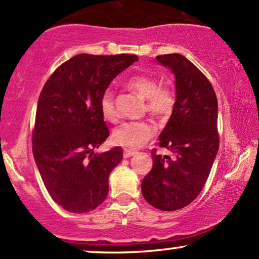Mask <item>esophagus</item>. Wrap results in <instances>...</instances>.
<instances>
[{
    "instance_id": "esophagus-1",
    "label": "esophagus",
    "mask_w": 259,
    "mask_h": 259,
    "mask_svg": "<svg viewBox=\"0 0 259 259\" xmlns=\"http://www.w3.org/2000/svg\"><path fill=\"white\" fill-rule=\"evenodd\" d=\"M136 153H138V151H134V149H124V158L133 157Z\"/></svg>"
}]
</instances>
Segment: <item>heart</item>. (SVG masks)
I'll return each mask as SVG.
<instances>
[{"instance_id": "heart-1", "label": "heart", "mask_w": 259, "mask_h": 259, "mask_svg": "<svg viewBox=\"0 0 259 259\" xmlns=\"http://www.w3.org/2000/svg\"><path fill=\"white\" fill-rule=\"evenodd\" d=\"M127 85L136 94L146 99V108L155 117H167L172 113L176 98L169 87L159 85V80L148 74H136L127 80ZM100 110L106 120L116 121L118 111L114 96L106 90L100 99ZM154 135V126L147 120H133L120 124L113 132V141L117 145L133 149L141 147Z\"/></svg>"}]
</instances>
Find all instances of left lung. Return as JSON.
Wrapping results in <instances>:
<instances>
[{
	"label": "left lung",
	"instance_id": "obj_1",
	"mask_svg": "<svg viewBox=\"0 0 259 259\" xmlns=\"http://www.w3.org/2000/svg\"><path fill=\"white\" fill-rule=\"evenodd\" d=\"M176 79V105L159 135V147L172 153L152 151L153 167L142 181L148 204L163 211L187 206L204 188L220 147L217 98L205 74L181 54L158 55Z\"/></svg>",
	"mask_w": 259,
	"mask_h": 259
}]
</instances>
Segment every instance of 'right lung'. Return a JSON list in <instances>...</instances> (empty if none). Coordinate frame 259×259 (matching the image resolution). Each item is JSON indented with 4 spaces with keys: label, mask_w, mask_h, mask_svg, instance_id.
<instances>
[{
    "label": "right lung",
    "mask_w": 259,
    "mask_h": 259,
    "mask_svg": "<svg viewBox=\"0 0 259 259\" xmlns=\"http://www.w3.org/2000/svg\"><path fill=\"white\" fill-rule=\"evenodd\" d=\"M138 60L132 54L76 55L53 72L40 92L33 158L53 200L68 212H89L107 197L108 176L123 151L94 154L110 136L100 99L117 74Z\"/></svg>",
    "instance_id": "right-lung-1"
}]
</instances>
